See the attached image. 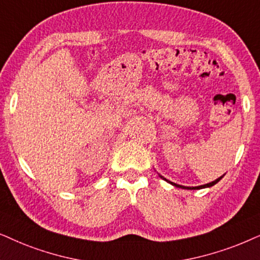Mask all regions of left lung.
I'll use <instances>...</instances> for the list:
<instances>
[{
    "label": "left lung",
    "mask_w": 260,
    "mask_h": 260,
    "mask_svg": "<svg viewBox=\"0 0 260 260\" xmlns=\"http://www.w3.org/2000/svg\"><path fill=\"white\" fill-rule=\"evenodd\" d=\"M159 175V174H158ZM224 175H222L221 176V177H219V178H216L215 181H213V182H210V183H207V184H203V185H199V186H184V185H181V184H177V183H174V182H171V181H169V179H166L165 177H162L161 175H159V177L160 178H162L164 179V181H166L168 183H170V184H172L174 186H176V188H182V189H186V190H199V189H205V188H210V186H213V185H215L217 182L220 181V179H222V177H223Z\"/></svg>",
    "instance_id": "1"
}]
</instances>
